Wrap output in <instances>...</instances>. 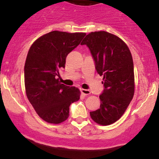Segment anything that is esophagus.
<instances>
[{
    "mask_svg": "<svg viewBox=\"0 0 159 159\" xmlns=\"http://www.w3.org/2000/svg\"><path fill=\"white\" fill-rule=\"evenodd\" d=\"M81 92L84 95H90L91 92L88 89H81Z\"/></svg>",
    "mask_w": 159,
    "mask_h": 159,
    "instance_id": "1",
    "label": "esophagus"
}]
</instances>
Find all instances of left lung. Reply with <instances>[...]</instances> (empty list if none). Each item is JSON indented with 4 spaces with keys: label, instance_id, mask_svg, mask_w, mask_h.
I'll return each mask as SVG.
<instances>
[{
    "label": "left lung",
    "instance_id": "1",
    "mask_svg": "<svg viewBox=\"0 0 159 159\" xmlns=\"http://www.w3.org/2000/svg\"><path fill=\"white\" fill-rule=\"evenodd\" d=\"M81 44L90 50L105 88L100 108L90 112L91 118L100 125H110L124 115L134 94L131 53L120 38L105 31L88 34Z\"/></svg>",
    "mask_w": 159,
    "mask_h": 159
}]
</instances>
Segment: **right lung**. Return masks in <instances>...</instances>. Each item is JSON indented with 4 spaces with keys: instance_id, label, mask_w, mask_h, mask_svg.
I'll return each instance as SVG.
<instances>
[{
    "instance_id": "1",
    "label": "right lung",
    "mask_w": 159,
    "mask_h": 159,
    "mask_svg": "<svg viewBox=\"0 0 159 159\" xmlns=\"http://www.w3.org/2000/svg\"><path fill=\"white\" fill-rule=\"evenodd\" d=\"M86 34L53 31L32 44L25 64V87L27 98L39 116L58 124L69 116V106L80 98L76 87L59 81V69L65 67L67 54L80 44Z\"/></svg>"
}]
</instances>
